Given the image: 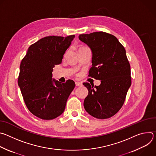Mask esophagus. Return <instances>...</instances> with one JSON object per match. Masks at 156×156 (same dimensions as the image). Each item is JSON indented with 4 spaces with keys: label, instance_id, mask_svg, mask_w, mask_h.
I'll return each mask as SVG.
<instances>
[{
    "label": "esophagus",
    "instance_id": "1",
    "mask_svg": "<svg viewBox=\"0 0 156 156\" xmlns=\"http://www.w3.org/2000/svg\"><path fill=\"white\" fill-rule=\"evenodd\" d=\"M75 84L76 86H81L83 85V83L81 82H75Z\"/></svg>",
    "mask_w": 156,
    "mask_h": 156
}]
</instances>
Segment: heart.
<instances>
[{"label":"heart","instance_id":"1","mask_svg":"<svg viewBox=\"0 0 156 156\" xmlns=\"http://www.w3.org/2000/svg\"><path fill=\"white\" fill-rule=\"evenodd\" d=\"M81 48H82V47H81Z\"/></svg>","mask_w":156,"mask_h":156}]
</instances>
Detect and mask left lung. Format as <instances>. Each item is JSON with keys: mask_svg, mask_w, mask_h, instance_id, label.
Instances as JSON below:
<instances>
[{"mask_svg": "<svg viewBox=\"0 0 156 156\" xmlns=\"http://www.w3.org/2000/svg\"><path fill=\"white\" fill-rule=\"evenodd\" d=\"M78 37L92 52L89 75L101 80L99 86L83 83L88 90L84 109L95 118H110L122 107L131 84L126 51L115 36L104 32L80 34Z\"/></svg>", "mask_w": 156, "mask_h": 156, "instance_id": "1", "label": "left lung"}]
</instances>
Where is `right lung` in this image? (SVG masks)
<instances>
[{
    "label": "right lung",
    "mask_w": 156,
    "mask_h": 156,
    "mask_svg": "<svg viewBox=\"0 0 156 156\" xmlns=\"http://www.w3.org/2000/svg\"><path fill=\"white\" fill-rule=\"evenodd\" d=\"M75 36L42 38L29 47L21 60L18 86L27 108L39 119L52 120L60 116L75 86L73 80L62 83L52 78L53 68L61 63Z\"/></svg>",
    "instance_id": "1"
}]
</instances>
